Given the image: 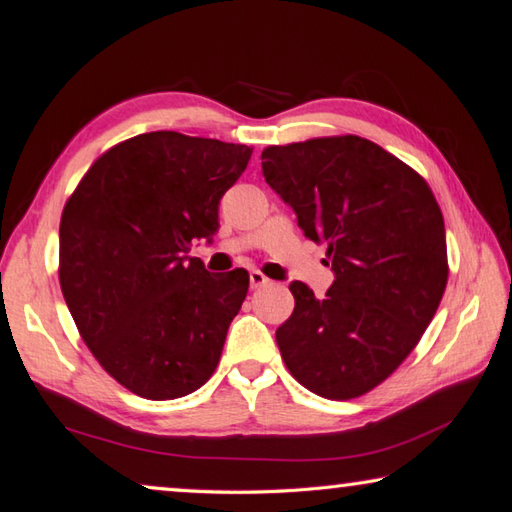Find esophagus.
Wrapping results in <instances>:
<instances>
[{
    "mask_svg": "<svg viewBox=\"0 0 512 512\" xmlns=\"http://www.w3.org/2000/svg\"><path fill=\"white\" fill-rule=\"evenodd\" d=\"M268 284V277L262 270H250V288H262Z\"/></svg>",
    "mask_w": 512,
    "mask_h": 512,
    "instance_id": "esophagus-1",
    "label": "esophagus"
}]
</instances>
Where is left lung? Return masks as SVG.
I'll return each mask as SVG.
<instances>
[{
	"instance_id": "8db88e82",
	"label": "left lung",
	"mask_w": 512,
	"mask_h": 512,
	"mask_svg": "<svg viewBox=\"0 0 512 512\" xmlns=\"http://www.w3.org/2000/svg\"><path fill=\"white\" fill-rule=\"evenodd\" d=\"M262 170L304 235L328 246L335 273L324 299L290 284L295 310L275 333L284 364L319 397L364 395L410 355L444 297L446 230L433 190L357 135L268 146Z\"/></svg>"
}]
</instances>
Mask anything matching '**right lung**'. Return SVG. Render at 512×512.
Returning <instances> with one entry per match:
<instances>
[{"instance_id": "obj_1", "label": "right lung", "mask_w": 512, "mask_h": 512, "mask_svg": "<svg viewBox=\"0 0 512 512\" xmlns=\"http://www.w3.org/2000/svg\"><path fill=\"white\" fill-rule=\"evenodd\" d=\"M253 148L155 130L88 168L59 224V284L106 373L144 399L193 393L215 373L248 273L188 257L219 228V199Z\"/></svg>"}]
</instances>
